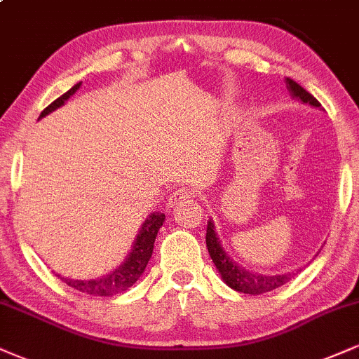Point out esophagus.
<instances>
[{"label":"esophagus","instance_id":"34e87169","mask_svg":"<svg viewBox=\"0 0 359 359\" xmlns=\"http://www.w3.org/2000/svg\"><path fill=\"white\" fill-rule=\"evenodd\" d=\"M193 196H194V193L191 191V189H187V188H176L175 191L171 193V196L168 198V206L180 205V203L191 200Z\"/></svg>","mask_w":359,"mask_h":359}]
</instances>
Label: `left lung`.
Segmentation results:
<instances>
[{"label": "left lung", "mask_w": 359, "mask_h": 359, "mask_svg": "<svg viewBox=\"0 0 359 359\" xmlns=\"http://www.w3.org/2000/svg\"><path fill=\"white\" fill-rule=\"evenodd\" d=\"M286 88L290 91V95L293 96L294 100L302 101L304 104L315 106V108H321L320 101H318L315 96L309 95V93L298 85V83L293 81V79L286 78ZM206 246L208 251H210L211 259H213L216 269H218L223 281L226 283L229 287H233L234 291H240V293L245 294H263L268 293V291L276 290L285 285L293 278L294 273H285V274H259V273H250L246 271L245 268L238 266L234 261L229 258L226 251L221 246L218 234L215 231L213 221H208L206 226ZM302 271V268L298 269ZM296 271V273H298Z\"/></svg>", "instance_id": "left-lung-1"}]
</instances>
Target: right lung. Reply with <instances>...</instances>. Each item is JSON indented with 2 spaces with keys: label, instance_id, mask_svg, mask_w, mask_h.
<instances>
[{
  "label": "right lung",
  "instance_id": "add662e5",
  "mask_svg": "<svg viewBox=\"0 0 359 359\" xmlns=\"http://www.w3.org/2000/svg\"><path fill=\"white\" fill-rule=\"evenodd\" d=\"M81 86V83L74 85L72 90L66 91L65 95H61L60 98L53 101L50 106L43 109L39 118L46 116L51 111H55L56 108L65 104V101H68V98L72 95H74ZM165 223V215L163 213H151L146 218V221L141 226L138 236H136L135 245H133L131 253L128 255V258L125 263L121 264L118 269H114L113 273L106 274L103 278H96V280H72V278H61V281H65L66 285L74 287V290L81 291V293L86 294H93V296H114L126 291L128 287H131L138 281V278L143 274L146 264H148L149 258L153 255V248H154V240H156V234L159 231V228L163 226Z\"/></svg>",
  "mask_w": 359,
  "mask_h": 359
}]
</instances>
